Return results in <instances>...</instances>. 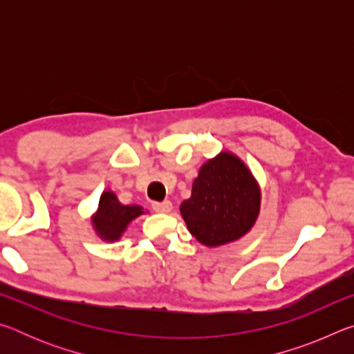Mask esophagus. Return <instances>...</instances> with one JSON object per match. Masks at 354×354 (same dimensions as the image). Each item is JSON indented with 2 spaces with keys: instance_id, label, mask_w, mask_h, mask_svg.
Here are the masks:
<instances>
[{
  "instance_id": "obj_1",
  "label": "esophagus",
  "mask_w": 354,
  "mask_h": 354,
  "mask_svg": "<svg viewBox=\"0 0 354 354\" xmlns=\"http://www.w3.org/2000/svg\"><path fill=\"white\" fill-rule=\"evenodd\" d=\"M151 207H153L154 212H162V214H165V212H170V211H171V203H170L169 200H165V201H162V203L154 201V203H151Z\"/></svg>"
}]
</instances>
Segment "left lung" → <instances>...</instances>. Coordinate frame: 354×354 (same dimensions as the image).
<instances>
[{"instance_id":"8db88e82","label":"left lung","mask_w":354,"mask_h":354,"mask_svg":"<svg viewBox=\"0 0 354 354\" xmlns=\"http://www.w3.org/2000/svg\"><path fill=\"white\" fill-rule=\"evenodd\" d=\"M259 205L261 192L251 171L234 154L223 151L200 169L181 215L196 241L218 247L251 230Z\"/></svg>"}]
</instances>
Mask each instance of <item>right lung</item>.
Returning <instances> with one entry per match:
<instances>
[{
	"mask_svg": "<svg viewBox=\"0 0 354 354\" xmlns=\"http://www.w3.org/2000/svg\"><path fill=\"white\" fill-rule=\"evenodd\" d=\"M143 214V209L136 205H122L113 192H104L100 198L98 211L93 215V226L98 236L104 241H118L131 220Z\"/></svg>",
	"mask_w": 354,
	"mask_h": 354,
	"instance_id": "right-lung-1",
	"label": "right lung"
}]
</instances>
